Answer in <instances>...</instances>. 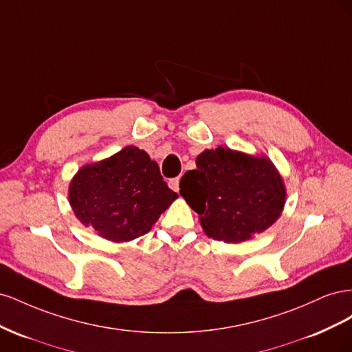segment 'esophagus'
<instances>
[{"mask_svg": "<svg viewBox=\"0 0 352 352\" xmlns=\"http://www.w3.org/2000/svg\"><path fill=\"white\" fill-rule=\"evenodd\" d=\"M179 182H180V177L170 179V180H168V186H170V189H173L175 192H179Z\"/></svg>", "mask_w": 352, "mask_h": 352, "instance_id": "1", "label": "esophagus"}]
</instances>
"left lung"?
<instances>
[{"label":"left lung","instance_id":"1","mask_svg":"<svg viewBox=\"0 0 352 352\" xmlns=\"http://www.w3.org/2000/svg\"><path fill=\"white\" fill-rule=\"evenodd\" d=\"M180 179V195L199 216L206 235L228 243L269 229L285 207L286 189L267 157L230 148L206 150Z\"/></svg>","mask_w":352,"mask_h":352}]
</instances>
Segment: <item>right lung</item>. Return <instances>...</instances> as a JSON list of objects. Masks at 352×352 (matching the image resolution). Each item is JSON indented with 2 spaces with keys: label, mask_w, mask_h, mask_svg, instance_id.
I'll return each mask as SVG.
<instances>
[{
  "label": "right lung",
  "mask_w": 352,
  "mask_h": 352,
  "mask_svg": "<svg viewBox=\"0 0 352 352\" xmlns=\"http://www.w3.org/2000/svg\"><path fill=\"white\" fill-rule=\"evenodd\" d=\"M176 198L158 164L132 145L80 167L69 186L74 216L111 242L145 235Z\"/></svg>",
  "instance_id": "1"
}]
</instances>
